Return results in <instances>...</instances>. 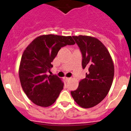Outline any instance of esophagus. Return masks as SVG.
Masks as SVG:
<instances>
[{
    "label": "esophagus",
    "instance_id": "esophagus-1",
    "mask_svg": "<svg viewBox=\"0 0 131 131\" xmlns=\"http://www.w3.org/2000/svg\"><path fill=\"white\" fill-rule=\"evenodd\" d=\"M64 80H66V81H68V80H70V78H69V77H64Z\"/></svg>",
    "mask_w": 131,
    "mask_h": 131
}]
</instances>
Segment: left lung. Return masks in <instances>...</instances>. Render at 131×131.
Segmentation results:
<instances>
[{"mask_svg": "<svg viewBox=\"0 0 131 131\" xmlns=\"http://www.w3.org/2000/svg\"><path fill=\"white\" fill-rule=\"evenodd\" d=\"M72 37L80 48L82 68L88 70V73L71 94L82 108H92L108 94L114 77V64L109 51L100 40L85 35Z\"/></svg>", "mask_w": 131, "mask_h": 131, "instance_id": "left-lung-1", "label": "left lung"}]
</instances>
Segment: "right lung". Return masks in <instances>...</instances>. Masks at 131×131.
Listing matches in <instances>:
<instances>
[{"label":"right lung","mask_w":131,"mask_h":131,"mask_svg":"<svg viewBox=\"0 0 131 131\" xmlns=\"http://www.w3.org/2000/svg\"><path fill=\"white\" fill-rule=\"evenodd\" d=\"M71 36L43 35L35 38L26 47L19 67V77L22 89L35 105L42 107L56 101L64 83L56 75H48L53 66L51 62L62 47L73 45Z\"/></svg>","instance_id":"right-lung-1"}]
</instances>
